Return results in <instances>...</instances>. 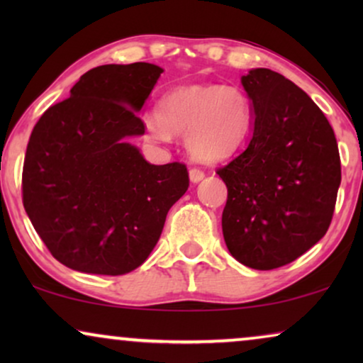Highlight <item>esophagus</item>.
<instances>
[{"label": "esophagus", "mask_w": 363, "mask_h": 363, "mask_svg": "<svg viewBox=\"0 0 363 363\" xmlns=\"http://www.w3.org/2000/svg\"><path fill=\"white\" fill-rule=\"evenodd\" d=\"M203 178H205V172H203L201 168H191V170H190V180L193 183L201 182Z\"/></svg>", "instance_id": "1"}]
</instances>
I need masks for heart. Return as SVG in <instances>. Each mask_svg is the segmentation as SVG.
<instances>
[{
    "instance_id": "obj_1",
    "label": "heart",
    "mask_w": 363,
    "mask_h": 363,
    "mask_svg": "<svg viewBox=\"0 0 363 363\" xmlns=\"http://www.w3.org/2000/svg\"><path fill=\"white\" fill-rule=\"evenodd\" d=\"M252 118V104L241 89L220 84L185 86L158 101L155 121H147L145 130L158 142L186 135L188 152L195 160L216 163L240 152Z\"/></svg>"
}]
</instances>
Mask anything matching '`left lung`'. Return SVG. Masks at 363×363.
I'll return each instance as SVG.
<instances>
[{
    "mask_svg": "<svg viewBox=\"0 0 363 363\" xmlns=\"http://www.w3.org/2000/svg\"><path fill=\"white\" fill-rule=\"evenodd\" d=\"M255 111L246 150L218 168L228 188L223 236L231 256L269 271L311 250L329 230L340 155L324 112L271 69L241 77Z\"/></svg>",
    "mask_w": 363,
    "mask_h": 363,
    "instance_id": "8db88e82",
    "label": "left lung"
}]
</instances>
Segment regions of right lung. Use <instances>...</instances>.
<instances>
[{
    "instance_id": "obj_1",
    "label": "right lung",
    "mask_w": 363,
    "mask_h": 363,
    "mask_svg": "<svg viewBox=\"0 0 363 363\" xmlns=\"http://www.w3.org/2000/svg\"><path fill=\"white\" fill-rule=\"evenodd\" d=\"M163 72L148 62L94 67L43 113L23 165V205L64 266L122 276L143 264L190 185L185 163L150 165L128 137Z\"/></svg>"
}]
</instances>
